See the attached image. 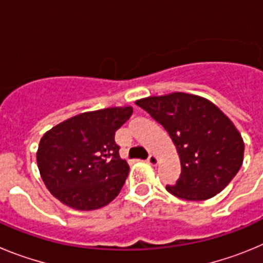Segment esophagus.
Masks as SVG:
<instances>
[{
    "label": "esophagus",
    "instance_id": "1",
    "mask_svg": "<svg viewBox=\"0 0 263 263\" xmlns=\"http://www.w3.org/2000/svg\"><path fill=\"white\" fill-rule=\"evenodd\" d=\"M158 162H159V159H158L157 155L152 154V155H150V157L147 158V163H148V164H152V166H157Z\"/></svg>",
    "mask_w": 263,
    "mask_h": 263
}]
</instances>
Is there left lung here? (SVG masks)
Here are the masks:
<instances>
[{"instance_id":"1","label":"left lung","mask_w":263,"mask_h":263,"mask_svg":"<svg viewBox=\"0 0 263 263\" xmlns=\"http://www.w3.org/2000/svg\"><path fill=\"white\" fill-rule=\"evenodd\" d=\"M173 139L182 173L166 190L179 199L206 200L221 192L243 162V139L234 124L210 100L174 92L136 101Z\"/></svg>"}]
</instances>
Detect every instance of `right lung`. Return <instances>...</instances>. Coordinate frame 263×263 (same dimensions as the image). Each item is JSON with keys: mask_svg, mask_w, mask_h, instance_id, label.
<instances>
[{"mask_svg": "<svg viewBox=\"0 0 263 263\" xmlns=\"http://www.w3.org/2000/svg\"><path fill=\"white\" fill-rule=\"evenodd\" d=\"M132 113V106L85 111L46 132L36 163L58 200L73 210L93 211L120 194L129 164L120 158L115 134Z\"/></svg>", "mask_w": 263, "mask_h": 263, "instance_id": "right-lung-1", "label": "right lung"}]
</instances>
